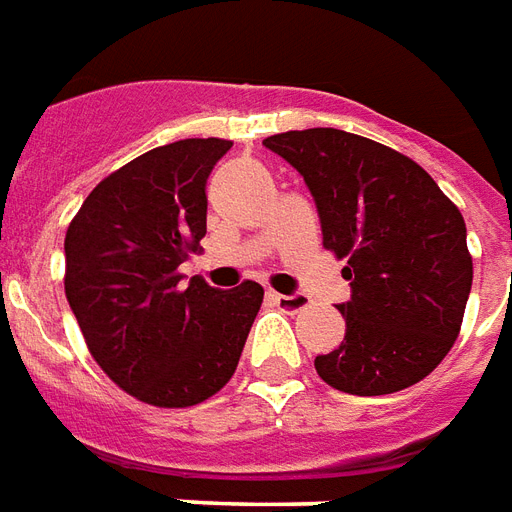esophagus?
Instances as JSON below:
<instances>
[{
	"label": "esophagus",
	"instance_id": "obj_1",
	"mask_svg": "<svg viewBox=\"0 0 512 512\" xmlns=\"http://www.w3.org/2000/svg\"><path fill=\"white\" fill-rule=\"evenodd\" d=\"M268 298H271L279 308H284V311H300V308L308 306V298L306 295H300V292H295V295H279V292H271Z\"/></svg>",
	"mask_w": 512,
	"mask_h": 512
}]
</instances>
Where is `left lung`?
<instances>
[{
  "label": "left lung",
  "mask_w": 512,
  "mask_h": 512,
  "mask_svg": "<svg viewBox=\"0 0 512 512\" xmlns=\"http://www.w3.org/2000/svg\"><path fill=\"white\" fill-rule=\"evenodd\" d=\"M263 144L300 171L322 244L346 260V335L314 360L319 378L360 397L419 384L454 346L473 287L462 212L419 163L365 136L306 128Z\"/></svg>",
  "instance_id": "8db88e82"
}]
</instances>
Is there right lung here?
Masks as SVG:
<instances>
[{"label":"right lung","instance_id":"add662e5","mask_svg":"<svg viewBox=\"0 0 512 512\" xmlns=\"http://www.w3.org/2000/svg\"><path fill=\"white\" fill-rule=\"evenodd\" d=\"M233 147L182 139L101 179L64 239L66 300L99 368L128 395L187 408L236 373L263 287H209L179 265L206 236V179Z\"/></svg>","mask_w":512,"mask_h":512}]
</instances>
